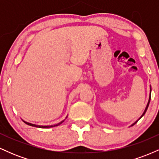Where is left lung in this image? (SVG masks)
Returning <instances> with one entry per match:
<instances>
[{"instance_id": "left-lung-1", "label": "left lung", "mask_w": 159, "mask_h": 159, "mask_svg": "<svg viewBox=\"0 0 159 159\" xmlns=\"http://www.w3.org/2000/svg\"><path fill=\"white\" fill-rule=\"evenodd\" d=\"M150 99H151V87H150V95H149V99L148 104H147V107H146V109H145V111H144L143 114H142V116H140V118H141V117H142V116H143V115H144V114H145L146 111H147V108H148V106H149V102H150ZM137 122H138V121H136V122H135V123H134V124H133V125H134V124H135V123H137Z\"/></svg>"}]
</instances>
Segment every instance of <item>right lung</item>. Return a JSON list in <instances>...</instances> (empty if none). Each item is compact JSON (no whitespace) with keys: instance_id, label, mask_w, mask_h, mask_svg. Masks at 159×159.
<instances>
[{"instance_id":"right-lung-1","label":"right lung","mask_w":159,"mask_h":159,"mask_svg":"<svg viewBox=\"0 0 159 159\" xmlns=\"http://www.w3.org/2000/svg\"><path fill=\"white\" fill-rule=\"evenodd\" d=\"M25 122V123L27 124V125H30V126H34V127H38V128H42V129H46V128H51V127H54V126H57V125H59L60 124H61L62 123H63V121L61 122L60 123L58 124H56V125H35V124H32V123H27V122Z\"/></svg>"}]
</instances>
